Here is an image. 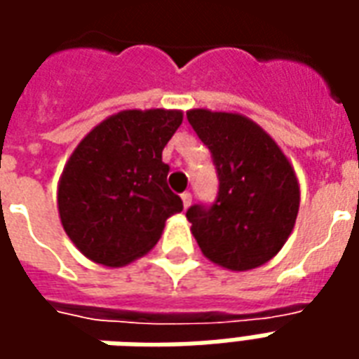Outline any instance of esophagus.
<instances>
[{"label": "esophagus", "mask_w": 359, "mask_h": 359, "mask_svg": "<svg viewBox=\"0 0 359 359\" xmlns=\"http://www.w3.org/2000/svg\"><path fill=\"white\" fill-rule=\"evenodd\" d=\"M180 198H182V205H184V210H188V208H190V203H192V194H190V192H184V194H180Z\"/></svg>", "instance_id": "esophagus-1"}]
</instances>
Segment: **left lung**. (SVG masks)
<instances>
[{
  "mask_svg": "<svg viewBox=\"0 0 359 359\" xmlns=\"http://www.w3.org/2000/svg\"><path fill=\"white\" fill-rule=\"evenodd\" d=\"M187 117L210 148L219 177L217 202L187 211L202 254L231 271L267 264L288 241L300 210L292 163L246 115L200 107Z\"/></svg>",
  "mask_w": 359,
  "mask_h": 359,
  "instance_id": "left-lung-1",
  "label": "left lung"
}]
</instances>
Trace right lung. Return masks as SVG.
I'll use <instances>...</instances> for the list:
<instances>
[{"instance_id": "add662e5", "label": "right lung", "mask_w": 359, "mask_h": 359, "mask_svg": "<svg viewBox=\"0 0 359 359\" xmlns=\"http://www.w3.org/2000/svg\"><path fill=\"white\" fill-rule=\"evenodd\" d=\"M182 125L180 109H125L95 125L67 159L57 184L61 225L94 264L123 267L161 238L182 211L167 187V142Z\"/></svg>"}]
</instances>
